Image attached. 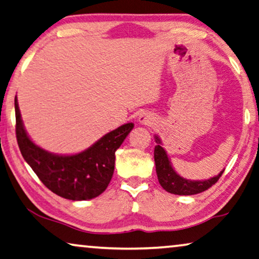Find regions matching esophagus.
Masks as SVG:
<instances>
[{"instance_id": "esophagus-1", "label": "esophagus", "mask_w": 259, "mask_h": 259, "mask_svg": "<svg viewBox=\"0 0 259 259\" xmlns=\"http://www.w3.org/2000/svg\"><path fill=\"white\" fill-rule=\"evenodd\" d=\"M138 122L142 123L143 125H151L154 122V116L152 114L143 111L142 114H140V116H138Z\"/></svg>"}]
</instances>
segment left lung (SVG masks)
<instances>
[{
    "mask_svg": "<svg viewBox=\"0 0 259 259\" xmlns=\"http://www.w3.org/2000/svg\"><path fill=\"white\" fill-rule=\"evenodd\" d=\"M156 142L158 145L154 148V163H156L158 180H159L160 186L166 192L172 193V194L193 195L207 191L208 188H210L214 184L218 183V180L221 178L222 173L225 171V169H222L218 176L208 180L194 181L185 179L173 169L171 163H169L167 153L165 152L164 148L160 145V140L157 136Z\"/></svg>",
    "mask_w": 259,
    "mask_h": 259,
    "instance_id": "8db88e82",
    "label": "left lung"
}]
</instances>
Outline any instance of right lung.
Here are the masks:
<instances>
[{"mask_svg": "<svg viewBox=\"0 0 259 259\" xmlns=\"http://www.w3.org/2000/svg\"><path fill=\"white\" fill-rule=\"evenodd\" d=\"M16 138L21 153L50 191L61 198L82 201L106 191L115 166V151L134 128L133 123L118 126L84 151L60 156L39 148L30 140L23 125L17 98H15Z\"/></svg>", "mask_w": 259, "mask_h": 259, "instance_id": "obj_1", "label": "right lung"}]
</instances>
